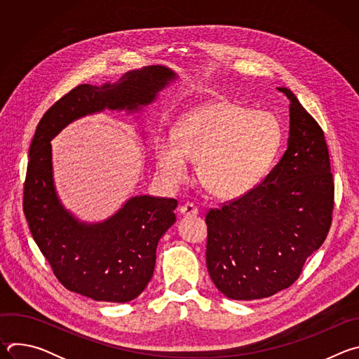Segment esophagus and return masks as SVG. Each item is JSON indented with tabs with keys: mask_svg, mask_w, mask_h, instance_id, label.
Returning <instances> with one entry per match:
<instances>
[{
	"mask_svg": "<svg viewBox=\"0 0 359 359\" xmlns=\"http://www.w3.org/2000/svg\"><path fill=\"white\" fill-rule=\"evenodd\" d=\"M179 213L182 216H196L198 213V209L194 206L193 203H186V204H183V206H180Z\"/></svg>",
	"mask_w": 359,
	"mask_h": 359,
	"instance_id": "1",
	"label": "esophagus"
}]
</instances>
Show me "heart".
<instances>
[{
	"label": "heart",
	"mask_w": 359,
	"mask_h": 359,
	"mask_svg": "<svg viewBox=\"0 0 359 359\" xmlns=\"http://www.w3.org/2000/svg\"><path fill=\"white\" fill-rule=\"evenodd\" d=\"M281 137L273 114L215 99L184 114L173 137L156 139V168L165 182L179 184L189 176V162L197 163L198 182L210 194L237 198L263 180Z\"/></svg>",
	"instance_id": "obj_1"
}]
</instances>
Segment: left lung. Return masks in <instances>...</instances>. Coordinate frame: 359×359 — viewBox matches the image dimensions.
I'll list each match as a JSON object with an SVG mask.
<instances>
[{
    "instance_id": "obj_1",
    "label": "left lung",
    "mask_w": 359,
    "mask_h": 359,
    "mask_svg": "<svg viewBox=\"0 0 359 359\" xmlns=\"http://www.w3.org/2000/svg\"><path fill=\"white\" fill-rule=\"evenodd\" d=\"M287 150L267 177L206 215L209 274L227 298L288 288L331 227L334 182L324 132L288 88Z\"/></svg>"
}]
</instances>
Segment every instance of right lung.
<instances>
[{
	"instance_id": "1",
	"label": "right lung",
	"mask_w": 359,
	"mask_h": 359,
	"mask_svg": "<svg viewBox=\"0 0 359 359\" xmlns=\"http://www.w3.org/2000/svg\"><path fill=\"white\" fill-rule=\"evenodd\" d=\"M176 79L173 69L149 65L126 72L115 83H83L55 102L39 121L29 147L24 213L36 245L69 291L95 301L135 299L153 276L156 247L176 222L177 200L135 196L104 222H81L58 197L50 140L86 115L105 109L142 112Z\"/></svg>"
}]
</instances>
